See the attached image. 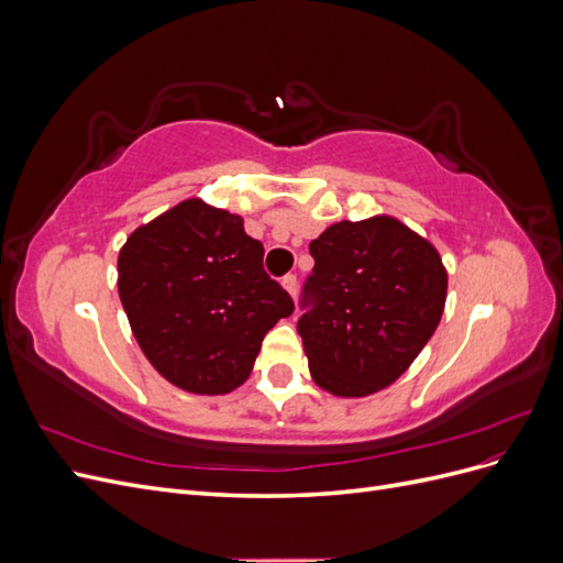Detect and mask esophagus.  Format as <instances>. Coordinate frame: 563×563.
Returning a JSON list of instances; mask_svg holds the SVG:
<instances>
[{
	"label": "esophagus",
	"mask_w": 563,
	"mask_h": 563,
	"mask_svg": "<svg viewBox=\"0 0 563 563\" xmlns=\"http://www.w3.org/2000/svg\"><path fill=\"white\" fill-rule=\"evenodd\" d=\"M282 286L286 288L288 294L296 296V291H298V277L294 275V272H291V275H284V277H282Z\"/></svg>",
	"instance_id": "obj_1"
}]
</instances>
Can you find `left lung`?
<instances>
[{
	"label": "left lung",
	"mask_w": 563,
	"mask_h": 563,
	"mask_svg": "<svg viewBox=\"0 0 563 563\" xmlns=\"http://www.w3.org/2000/svg\"><path fill=\"white\" fill-rule=\"evenodd\" d=\"M298 333L319 387L366 397L413 364L444 314L437 249L399 220H340L310 242Z\"/></svg>",
	"instance_id": "8db88e82"
}]
</instances>
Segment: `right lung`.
Instances as JSON below:
<instances>
[{"instance_id": "1", "label": "right lung", "mask_w": 563, "mask_h": 563, "mask_svg": "<svg viewBox=\"0 0 563 563\" xmlns=\"http://www.w3.org/2000/svg\"><path fill=\"white\" fill-rule=\"evenodd\" d=\"M263 253L242 216L199 199L129 236L117 261L119 298L141 350L168 383L225 395L249 378L265 333L294 312Z\"/></svg>"}]
</instances>
